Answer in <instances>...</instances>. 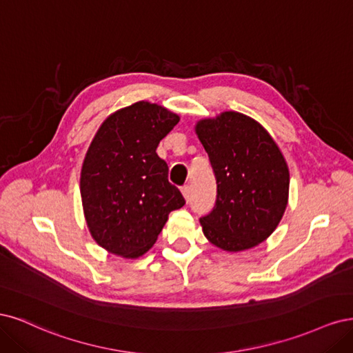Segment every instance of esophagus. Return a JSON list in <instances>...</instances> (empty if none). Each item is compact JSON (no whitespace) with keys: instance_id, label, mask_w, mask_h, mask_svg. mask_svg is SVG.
Returning a JSON list of instances; mask_svg holds the SVG:
<instances>
[{"instance_id":"34e87169","label":"esophagus","mask_w":353,"mask_h":353,"mask_svg":"<svg viewBox=\"0 0 353 353\" xmlns=\"http://www.w3.org/2000/svg\"><path fill=\"white\" fill-rule=\"evenodd\" d=\"M181 195H183L185 196V199L186 201H189L190 199V186H183V188H181Z\"/></svg>"}]
</instances>
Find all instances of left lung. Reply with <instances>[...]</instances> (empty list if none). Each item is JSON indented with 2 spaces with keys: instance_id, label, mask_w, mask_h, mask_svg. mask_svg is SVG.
Segmentation results:
<instances>
[{
  "instance_id": "obj_1",
  "label": "left lung",
  "mask_w": 353,
  "mask_h": 353,
  "mask_svg": "<svg viewBox=\"0 0 353 353\" xmlns=\"http://www.w3.org/2000/svg\"><path fill=\"white\" fill-rule=\"evenodd\" d=\"M195 133L217 179V202L202 232L223 251L241 252L277 229L289 201L290 174L263 124L237 111L196 121Z\"/></svg>"
}]
</instances>
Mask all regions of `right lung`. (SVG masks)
Wrapping results in <instances>:
<instances>
[{"label": "right lung", "mask_w": 353, "mask_h": 353, "mask_svg": "<svg viewBox=\"0 0 353 353\" xmlns=\"http://www.w3.org/2000/svg\"><path fill=\"white\" fill-rule=\"evenodd\" d=\"M179 120L160 104L138 101L111 112L90 142L81 172L82 207L90 236L108 254L145 255L168 214L185 205L155 152Z\"/></svg>", "instance_id": "add662e5"}]
</instances>
